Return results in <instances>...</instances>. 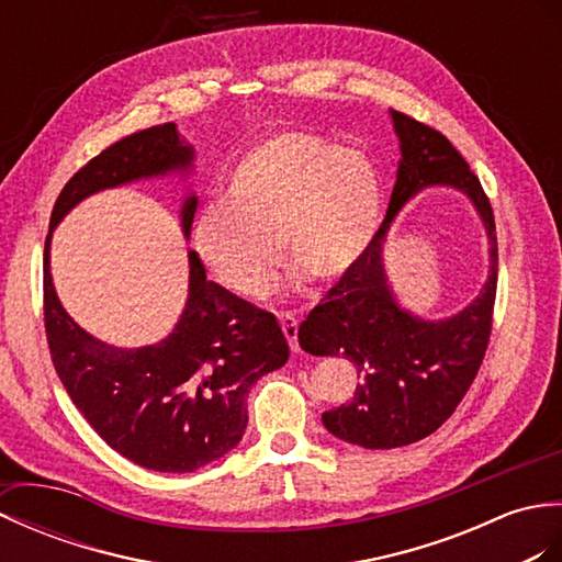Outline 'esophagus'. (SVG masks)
<instances>
[{"mask_svg": "<svg viewBox=\"0 0 562 562\" xmlns=\"http://www.w3.org/2000/svg\"><path fill=\"white\" fill-rule=\"evenodd\" d=\"M279 322H281V329H283V334H285V339H289L291 351L297 353V351H301V346H297V319H295V315L281 313V315H279Z\"/></svg>", "mask_w": 562, "mask_h": 562, "instance_id": "esophagus-1", "label": "esophagus"}]
</instances>
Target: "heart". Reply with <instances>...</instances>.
Returning <instances> with one entry per match:
<instances>
[{
  "instance_id": "1",
  "label": "heart",
  "mask_w": 562,
  "mask_h": 562,
  "mask_svg": "<svg viewBox=\"0 0 562 562\" xmlns=\"http://www.w3.org/2000/svg\"><path fill=\"white\" fill-rule=\"evenodd\" d=\"M375 164L315 132H283L240 156L223 184V202L204 206L194 247L228 291L261 297L281 267L319 281L346 277L375 240L382 218Z\"/></svg>"
}]
</instances>
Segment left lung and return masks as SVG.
Instances as JSON below:
<instances>
[{"instance_id":"1","label":"left lung","mask_w":562,"mask_h":562,"mask_svg":"<svg viewBox=\"0 0 562 562\" xmlns=\"http://www.w3.org/2000/svg\"><path fill=\"white\" fill-rule=\"evenodd\" d=\"M402 160L390 209L358 265L336 281L297 329L303 351L344 356L360 384L348 404L324 411L331 435L366 450H392L428 438L454 414L476 380L493 329L497 235L493 206L479 178L445 134L392 110ZM430 183L464 191L492 240V273L480 297L454 318L428 323L395 305L381 267V243L408 195Z\"/></svg>"}]
</instances>
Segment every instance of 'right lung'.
<instances>
[{
  "label": "right lung",
  "instance_id": "obj_1",
  "mask_svg": "<svg viewBox=\"0 0 562 562\" xmlns=\"http://www.w3.org/2000/svg\"><path fill=\"white\" fill-rule=\"evenodd\" d=\"M194 151L176 124L122 136L91 158L59 192L43 265L45 336L67 394L93 430L134 464L166 473L196 471L243 440L252 384L289 360L277 317L206 281L190 252V293L168 339L144 348H112L74 322L49 277V235L69 209L93 192L132 180L187 170ZM196 196H187L190 235Z\"/></svg>",
  "mask_w": 562,
  "mask_h": 562
}]
</instances>
